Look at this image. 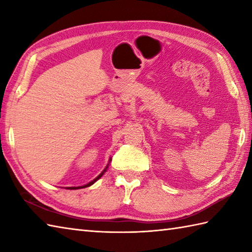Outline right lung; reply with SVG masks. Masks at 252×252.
Segmentation results:
<instances>
[{"label":"right lung","instance_id":"obj_1","mask_svg":"<svg viewBox=\"0 0 252 252\" xmlns=\"http://www.w3.org/2000/svg\"><path fill=\"white\" fill-rule=\"evenodd\" d=\"M110 161H111V158L109 159V161H108V163H107V165L105 167V169L101 171V172L96 176V178L94 179V180H92L91 182H89L88 184H85V185H82V186H71V187H65V189H84V187H89V186H91V185H93L96 181L97 180H99L101 176H103L104 174H105V172L107 171V169H108V167H109V163H110Z\"/></svg>","mask_w":252,"mask_h":252}]
</instances>
